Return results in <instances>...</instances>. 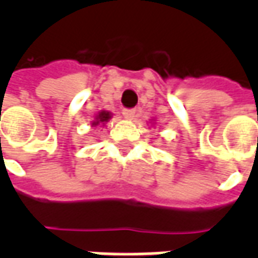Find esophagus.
<instances>
[{
	"instance_id": "1",
	"label": "esophagus",
	"mask_w": 258,
	"mask_h": 258,
	"mask_svg": "<svg viewBox=\"0 0 258 258\" xmlns=\"http://www.w3.org/2000/svg\"><path fill=\"white\" fill-rule=\"evenodd\" d=\"M123 116L124 118H127V120H133L135 116V109H124Z\"/></svg>"
}]
</instances>
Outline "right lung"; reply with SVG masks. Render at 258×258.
<instances>
[{"label": "right lung", "instance_id": "1", "mask_svg": "<svg viewBox=\"0 0 258 258\" xmlns=\"http://www.w3.org/2000/svg\"><path fill=\"white\" fill-rule=\"evenodd\" d=\"M112 113L107 112V110H101L95 114V118L91 121V127H96V125H105V124L112 118Z\"/></svg>", "mask_w": 258, "mask_h": 258}]
</instances>
